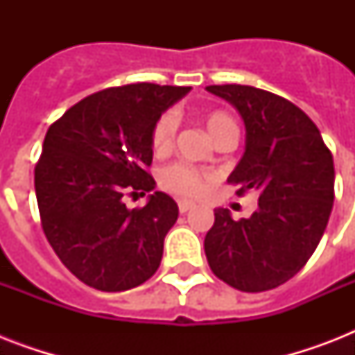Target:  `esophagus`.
<instances>
[{"label": "esophagus", "instance_id": "obj_1", "mask_svg": "<svg viewBox=\"0 0 355 355\" xmlns=\"http://www.w3.org/2000/svg\"><path fill=\"white\" fill-rule=\"evenodd\" d=\"M191 208H195L193 202H189V200H180L178 202V210H180V214H186V211H189Z\"/></svg>", "mask_w": 355, "mask_h": 355}]
</instances>
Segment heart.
<instances>
[{
  "label": "heart",
  "mask_w": 355,
  "mask_h": 355,
  "mask_svg": "<svg viewBox=\"0 0 355 355\" xmlns=\"http://www.w3.org/2000/svg\"><path fill=\"white\" fill-rule=\"evenodd\" d=\"M205 125L214 141L228 132H237L236 121L223 110H211V112L206 114ZM177 127V116L173 112L162 114L160 118L156 119L153 132H150V144H153V149L156 153H166V150L171 149ZM160 186L169 193L193 199L205 191V177H202V173L188 166V164H173V166L162 169Z\"/></svg>",
  "instance_id": "b5f03b06"
}]
</instances>
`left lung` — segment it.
<instances>
[{"instance_id": "obj_1", "label": "left lung", "mask_w": 355, "mask_h": 355, "mask_svg": "<svg viewBox=\"0 0 355 355\" xmlns=\"http://www.w3.org/2000/svg\"><path fill=\"white\" fill-rule=\"evenodd\" d=\"M245 123V153L228 177L237 195L254 189L258 210L234 221L216 208L205 237L208 265L245 293L286 284L311 258L334 206V158L319 128L284 97L254 86H206Z\"/></svg>"}]
</instances>
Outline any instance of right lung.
I'll use <instances>...</instances> for the list:
<instances>
[{
    "label": "right lung",
    "mask_w": 355,
    "mask_h": 355,
    "mask_svg": "<svg viewBox=\"0 0 355 355\" xmlns=\"http://www.w3.org/2000/svg\"><path fill=\"white\" fill-rule=\"evenodd\" d=\"M189 90L153 83L107 88L73 105L47 130L35 167L42 228L60 261L86 286L127 291L160 267L177 202L155 191L144 208L128 210L123 195L155 189L147 173L150 132Z\"/></svg>",
    "instance_id": "obj_1"
}]
</instances>
